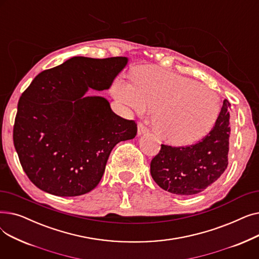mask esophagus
Instances as JSON below:
<instances>
[{"label":"esophagus","mask_w":259,"mask_h":259,"mask_svg":"<svg viewBox=\"0 0 259 259\" xmlns=\"http://www.w3.org/2000/svg\"><path fill=\"white\" fill-rule=\"evenodd\" d=\"M148 132H149V129L144 124H142V122H139V125H138V135H143V134H146Z\"/></svg>","instance_id":"1"}]
</instances>
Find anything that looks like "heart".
Instances as JSON below:
<instances>
[{
	"label": "heart",
	"instance_id": "b5f03b06",
	"mask_svg": "<svg viewBox=\"0 0 259 259\" xmlns=\"http://www.w3.org/2000/svg\"><path fill=\"white\" fill-rule=\"evenodd\" d=\"M112 91L117 101L138 114L153 109L152 124L159 138L173 145L202 139L220 116V95L199 81L173 72L149 68L137 81L116 79Z\"/></svg>",
	"mask_w": 259,
	"mask_h": 259
}]
</instances>
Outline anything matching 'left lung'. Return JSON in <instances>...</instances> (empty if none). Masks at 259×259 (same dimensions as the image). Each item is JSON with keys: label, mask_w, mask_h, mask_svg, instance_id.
Segmentation results:
<instances>
[{"label": "left lung", "mask_w": 259, "mask_h": 259, "mask_svg": "<svg viewBox=\"0 0 259 259\" xmlns=\"http://www.w3.org/2000/svg\"><path fill=\"white\" fill-rule=\"evenodd\" d=\"M230 107L225 100L215 126L200 142L186 147L161 145L150 164L152 179L161 189L193 195L221 178L228 166Z\"/></svg>", "instance_id": "left-lung-1"}]
</instances>
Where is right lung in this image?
Returning <instances> with one entry per match:
<instances>
[{
    "mask_svg": "<svg viewBox=\"0 0 259 259\" xmlns=\"http://www.w3.org/2000/svg\"><path fill=\"white\" fill-rule=\"evenodd\" d=\"M127 62L74 57L37 74L22 93L13 144L38 189L57 196L90 192L114 146L135 138L137 122L115 114L106 99L85 95L109 89Z\"/></svg>",
    "mask_w": 259,
    "mask_h": 259,
    "instance_id": "obj_1",
    "label": "right lung"
}]
</instances>
